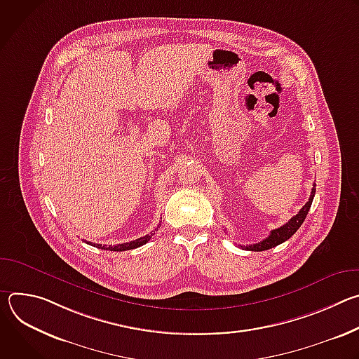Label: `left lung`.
Returning <instances> with one entry per match:
<instances>
[{
  "label": "left lung",
  "mask_w": 359,
  "mask_h": 359,
  "mask_svg": "<svg viewBox=\"0 0 359 359\" xmlns=\"http://www.w3.org/2000/svg\"><path fill=\"white\" fill-rule=\"evenodd\" d=\"M314 196H316V184H314V187L311 190V196H310L309 201L304 204V208L294 217H291L288 220V223H285L284 226H281V227H278L276 230H271L270 236L267 238H264L263 241L251 244V245H244V247L241 245V247L245 248V250H251V251H264V250H270V248L284 243L285 240H288L301 227V224L304 223L306 215H309V212H310V208H311V203H313Z\"/></svg>",
  "instance_id": "1"
}]
</instances>
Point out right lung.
<instances>
[{"instance_id": "1", "label": "right lung", "mask_w": 359, "mask_h": 359, "mask_svg": "<svg viewBox=\"0 0 359 359\" xmlns=\"http://www.w3.org/2000/svg\"><path fill=\"white\" fill-rule=\"evenodd\" d=\"M153 233L151 234H146L144 237H140V238H136L133 241H129V243H123V244H118V245H102V244H95V243H88L93 247H97V248H102V250H109V251H125V250H133V248H137L143 244H146L150 238H151Z\"/></svg>"}]
</instances>
